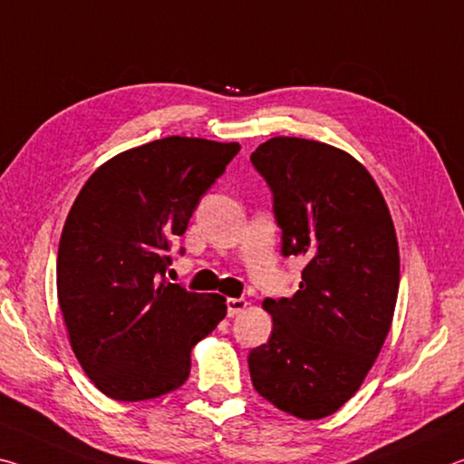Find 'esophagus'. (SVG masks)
<instances>
[{"instance_id": "obj_1", "label": "esophagus", "mask_w": 464, "mask_h": 464, "mask_svg": "<svg viewBox=\"0 0 464 464\" xmlns=\"http://www.w3.org/2000/svg\"><path fill=\"white\" fill-rule=\"evenodd\" d=\"M226 304H227V316H237L248 306V302L242 298H227Z\"/></svg>"}]
</instances>
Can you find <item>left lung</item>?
I'll list each match as a JSON object with an SVG mask.
<instances>
[{"label":"left lung","mask_w":464,"mask_h":464,"mask_svg":"<svg viewBox=\"0 0 464 464\" xmlns=\"http://www.w3.org/2000/svg\"><path fill=\"white\" fill-rule=\"evenodd\" d=\"M250 162L273 191L282 255L302 256L300 290L267 298V343L248 355L255 391L300 420H323L363 382L391 331L399 245L381 188L347 151L271 138Z\"/></svg>","instance_id":"1"}]
</instances>
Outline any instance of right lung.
Instances as JSON below:
<instances>
[{"label":"right lung","instance_id":"1","mask_svg":"<svg viewBox=\"0 0 464 464\" xmlns=\"http://www.w3.org/2000/svg\"><path fill=\"white\" fill-rule=\"evenodd\" d=\"M238 143L170 138L121 151L82 187L57 255V298L90 381L115 401L177 391L226 316L219 294L166 282L170 245Z\"/></svg>","mask_w":464,"mask_h":464}]
</instances>
